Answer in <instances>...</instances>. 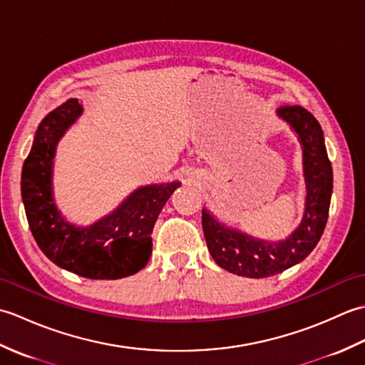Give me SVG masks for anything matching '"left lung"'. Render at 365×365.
Instances as JSON below:
<instances>
[{
	"label": "left lung",
	"mask_w": 365,
	"mask_h": 365,
	"mask_svg": "<svg viewBox=\"0 0 365 365\" xmlns=\"http://www.w3.org/2000/svg\"><path fill=\"white\" fill-rule=\"evenodd\" d=\"M276 113L298 135L302 147L307 196L299 226L281 242H267L224 226L202 210V229L213 260L229 273L252 279L282 273L312 252L327 226L332 195V168L319 120L299 105L282 106Z\"/></svg>",
	"instance_id": "left-lung-1"
}]
</instances>
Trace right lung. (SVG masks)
<instances>
[{"mask_svg": "<svg viewBox=\"0 0 365 365\" xmlns=\"http://www.w3.org/2000/svg\"><path fill=\"white\" fill-rule=\"evenodd\" d=\"M83 105L71 98L38 125L21 169V199L41 251L58 267L88 279H120L143 269L152 254V230L180 182L145 185L91 226L68 222L54 204L56 145L80 118Z\"/></svg>", "mask_w": 365, "mask_h": 365, "instance_id": "1", "label": "right lung"}]
</instances>
